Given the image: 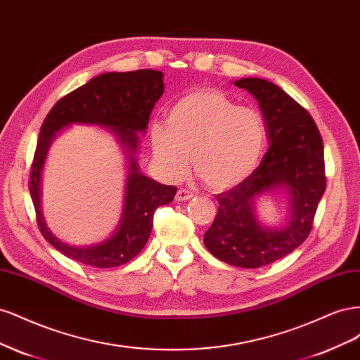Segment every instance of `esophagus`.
Instances as JSON below:
<instances>
[{"mask_svg":"<svg viewBox=\"0 0 360 360\" xmlns=\"http://www.w3.org/2000/svg\"><path fill=\"white\" fill-rule=\"evenodd\" d=\"M193 198V193L191 191H186V189H179L177 193H176V200L177 201H188Z\"/></svg>","mask_w":360,"mask_h":360,"instance_id":"obj_1","label":"esophagus"}]
</instances>
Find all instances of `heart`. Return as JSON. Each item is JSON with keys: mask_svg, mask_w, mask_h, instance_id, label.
I'll return each mask as SVG.
<instances>
[{"mask_svg": "<svg viewBox=\"0 0 360 360\" xmlns=\"http://www.w3.org/2000/svg\"><path fill=\"white\" fill-rule=\"evenodd\" d=\"M266 147V124L252 108L237 106L222 91L198 89L174 103L165 123L151 126V148L171 180L186 176L191 165L214 191L245 181L258 167Z\"/></svg>", "mask_w": 360, "mask_h": 360, "instance_id": "1", "label": "heart"}]
</instances>
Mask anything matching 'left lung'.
Instances as JSON below:
<instances>
[{
  "label": "left lung",
  "instance_id": "obj_1",
  "mask_svg": "<svg viewBox=\"0 0 360 360\" xmlns=\"http://www.w3.org/2000/svg\"><path fill=\"white\" fill-rule=\"evenodd\" d=\"M266 122L269 148L258 168L231 191L216 195L217 214L204 234V245L224 263L258 269L287 257L311 233L326 191L323 139L312 117L274 82L242 78ZM288 195L290 216L282 227H267L256 216V200Z\"/></svg>",
  "mask_w": 360,
  "mask_h": 360
}]
</instances>
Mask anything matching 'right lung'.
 <instances>
[{
  "mask_svg": "<svg viewBox=\"0 0 360 360\" xmlns=\"http://www.w3.org/2000/svg\"><path fill=\"white\" fill-rule=\"evenodd\" d=\"M165 91L159 70L110 72L90 79L60 99L41 124L30 174V193L39 230L58 252L78 263L108 269L126 264L146 246L153 228V214L169 204L177 188L162 184L141 172L136 155L139 135L147 132L151 111ZM72 124L101 125L116 136L128 159L124 213L116 231L102 243L75 247L63 243L46 226L41 213V172L55 139Z\"/></svg>",
  "mask_w": 360,
  "mask_h": 360,
  "instance_id": "obj_1",
  "label": "right lung"
}]
</instances>
